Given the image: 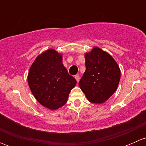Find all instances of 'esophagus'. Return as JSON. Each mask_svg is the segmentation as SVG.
Listing matches in <instances>:
<instances>
[{
  "instance_id": "1",
  "label": "esophagus",
  "mask_w": 146,
  "mask_h": 146,
  "mask_svg": "<svg viewBox=\"0 0 146 146\" xmlns=\"http://www.w3.org/2000/svg\"><path fill=\"white\" fill-rule=\"evenodd\" d=\"M75 78H76V81H77L78 82H79V80H80V77H79L78 75H77V76H75Z\"/></svg>"
}]
</instances>
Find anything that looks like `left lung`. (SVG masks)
Masks as SVG:
<instances>
[{"instance_id": "1", "label": "left lung", "mask_w": 146, "mask_h": 146, "mask_svg": "<svg viewBox=\"0 0 146 146\" xmlns=\"http://www.w3.org/2000/svg\"><path fill=\"white\" fill-rule=\"evenodd\" d=\"M86 70L79 86L90 102L102 104L117 90L121 78L119 66L112 56L95 46L85 54Z\"/></svg>"}]
</instances>
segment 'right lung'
<instances>
[{"mask_svg": "<svg viewBox=\"0 0 146 146\" xmlns=\"http://www.w3.org/2000/svg\"><path fill=\"white\" fill-rule=\"evenodd\" d=\"M63 54L54 48L42 52L30 66L27 82L34 97L51 110L63 107L77 81L63 64Z\"/></svg>", "mask_w": 146, "mask_h": 146, "instance_id": "add662e5", "label": "right lung"}]
</instances>
